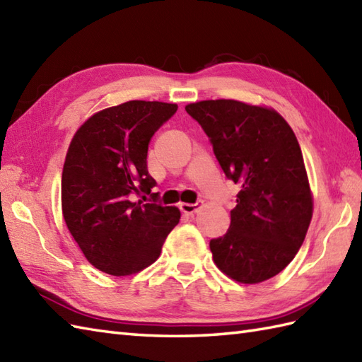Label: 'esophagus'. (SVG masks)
Masks as SVG:
<instances>
[{
	"instance_id": "1",
	"label": "esophagus",
	"mask_w": 362,
	"mask_h": 362,
	"mask_svg": "<svg viewBox=\"0 0 362 362\" xmlns=\"http://www.w3.org/2000/svg\"><path fill=\"white\" fill-rule=\"evenodd\" d=\"M179 209H180L182 213H185V214H194V213L201 210V204H185V202H182V204H179Z\"/></svg>"
}]
</instances>
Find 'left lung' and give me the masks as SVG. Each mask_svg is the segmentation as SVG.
<instances>
[{"mask_svg":"<svg viewBox=\"0 0 362 362\" xmlns=\"http://www.w3.org/2000/svg\"><path fill=\"white\" fill-rule=\"evenodd\" d=\"M185 110L209 135L227 179L241 188L227 233L210 241L214 264L238 283L272 279L294 259L313 218L296 134L266 105L209 99Z\"/></svg>","mask_w":362,"mask_h":362,"instance_id":"left-lung-1","label":"left lung"}]
</instances>
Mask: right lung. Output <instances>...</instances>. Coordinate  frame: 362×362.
Returning <instances> with one entry per match:
<instances>
[{"mask_svg": "<svg viewBox=\"0 0 362 362\" xmlns=\"http://www.w3.org/2000/svg\"><path fill=\"white\" fill-rule=\"evenodd\" d=\"M175 110L177 104L127 101L96 112L76 130L62 171V214L99 271L115 276L143 271L179 224L177 206L134 202V194L146 199L156 187L148 146Z\"/></svg>", "mask_w": 362, "mask_h": 362, "instance_id": "1", "label": "right lung"}]
</instances>
